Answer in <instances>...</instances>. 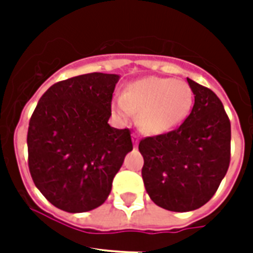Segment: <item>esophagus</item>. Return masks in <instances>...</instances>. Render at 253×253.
Segmentation results:
<instances>
[{
  "mask_svg": "<svg viewBox=\"0 0 253 253\" xmlns=\"http://www.w3.org/2000/svg\"><path fill=\"white\" fill-rule=\"evenodd\" d=\"M132 142H134L135 147L138 146V143H139V135H136V134H132Z\"/></svg>",
  "mask_w": 253,
  "mask_h": 253,
  "instance_id": "esophagus-1",
  "label": "esophagus"
}]
</instances>
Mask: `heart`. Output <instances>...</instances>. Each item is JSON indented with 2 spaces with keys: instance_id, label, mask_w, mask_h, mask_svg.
Wrapping results in <instances>:
<instances>
[{
  "instance_id": "obj_1",
  "label": "heart",
  "mask_w": 253,
  "mask_h": 253,
  "mask_svg": "<svg viewBox=\"0 0 253 253\" xmlns=\"http://www.w3.org/2000/svg\"><path fill=\"white\" fill-rule=\"evenodd\" d=\"M193 101V90L186 81L150 76L127 85L122 95L113 101V110L122 118L138 113L139 127L148 134L160 135L184 122Z\"/></svg>"
}]
</instances>
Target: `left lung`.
I'll list each match as a JSON object with an SVG mask.
<instances>
[{
    "label": "left lung",
    "mask_w": 253,
    "mask_h": 253,
    "mask_svg": "<svg viewBox=\"0 0 253 253\" xmlns=\"http://www.w3.org/2000/svg\"><path fill=\"white\" fill-rule=\"evenodd\" d=\"M194 94L189 117L178 128L140 140L142 177L148 196L169 211H192L210 201L227 173L231 125L209 87L188 79Z\"/></svg>",
    "instance_id": "left-lung-1"
}]
</instances>
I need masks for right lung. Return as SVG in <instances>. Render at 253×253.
<instances>
[{
    "label": "right lung",
    "mask_w": 253,
    "mask_h": 253,
    "mask_svg": "<svg viewBox=\"0 0 253 253\" xmlns=\"http://www.w3.org/2000/svg\"><path fill=\"white\" fill-rule=\"evenodd\" d=\"M118 75L86 73L53 84L29 123L27 150L33 181L60 210L85 212L111 192L113 178L132 150L128 128L107 121Z\"/></svg>",
    "instance_id": "add662e5"
}]
</instances>
